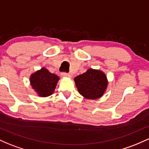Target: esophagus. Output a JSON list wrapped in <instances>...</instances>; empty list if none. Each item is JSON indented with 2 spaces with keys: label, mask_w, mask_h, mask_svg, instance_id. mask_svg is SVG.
<instances>
[{
  "label": "esophagus",
  "mask_w": 149,
  "mask_h": 149,
  "mask_svg": "<svg viewBox=\"0 0 149 149\" xmlns=\"http://www.w3.org/2000/svg\"><path fill=\"white\" fill-rule=\"evenodd\" d=\"M61 76L63 77H71V75L69 73H66V72H62L61 73Z\"/></svg>",
  "instance_id": "esophagus-1"
}]
</instances>
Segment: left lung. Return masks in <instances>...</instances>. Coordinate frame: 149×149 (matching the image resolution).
Masks as SVG:
<instances>
[{"label":"left lung","mask_w":149,"mask_h":149,"mask_svg":"<svg viewBox=\"0 0 149 149\" xmlns=\"http://www.w3.org/2000/svg\"><path fill=\"white\" fill-rule=\"evenodd\" d=\"M78 92L87 99L100 98L107 87V76L99 70L88 69L74 78Z\"/></svg>","instance_id":"obj_1"}]
</instances>
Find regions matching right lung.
I'll return each mask as SVG.
<instances>
[{
  "mask_svg": "<svg viewBox=\"0 0 149 149\" xmlns=\"http://www.w3.org/2000/svg\"><path fill=\"white\" fill-rule=\"evenodd\" d=\"M59 78L57 75L49 72L45 68L38 71L31 76V85L39 96L51 95L55 89Z\"/></svg>",
  "mask_w": 149,
  "mask_h": 149,
  "instance_id": "1",
  "label": "right lung"
}]
</instances>
